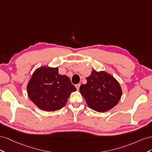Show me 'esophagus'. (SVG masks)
<instances>
[{
	"label": "esophagus",
	"instance_id": "esophagus-1",
	"mask_svg": "<svg viewBox=\"0 0 152 152\" xmlns=\"http://www.w3.org/2000/svg\"><path fill=\"white\" fill-rule=\"evenodd\" d=\"M75 86H76V89H77V90H79V89H80V83H79V84H76V85H75Z\"/></svg>",
	"mask_w": 152,
	"mask_h": 152
}]
</instances>
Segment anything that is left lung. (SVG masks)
Returning <instances> with one entry per match:
<instances>
[{"label": "left lung", "instance_id": "1", "mask_svg": "<svg viewBox=\"0 0 152 152\" xmlns=\"http://www.w3.org/2000/svg\"><path fill=\"white\" fill-rule=\"evenodd\" d=\"M87 83L80 87L88 106L97 112L111 110L120 101L122 87L114 76L104 71H92L86 77Z\"/></svg>", "mask_w": 152, "mask_h": 152}]
</instances>
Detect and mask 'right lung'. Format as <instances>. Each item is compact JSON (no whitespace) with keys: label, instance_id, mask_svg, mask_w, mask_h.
<instances>
[{"label":"right lung","instance_id":"obj_1","mask_svg":"<svg viewBox=\"0 0 152 152\" xmlns=\"http://www.w3.org/2000/svg\"><path fill=\"white\" fill-rule=\"evenodd\" d=\"M27 90L30 101L40 110L55 111L66 104L76 88L67 76L60 75L58 67L43 66L34 72Z\"/></svg>","mask_w":152,"mask_h":152}]
</instances>
